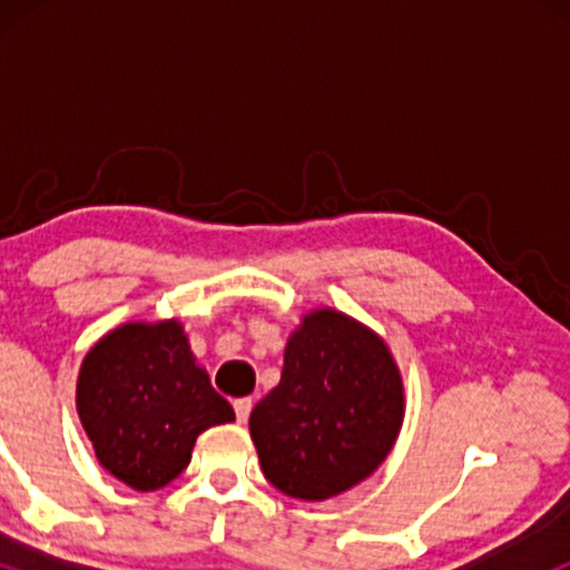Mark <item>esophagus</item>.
<instances>
[{"label": "esophagus", "instance_id": "1", "mask_svg": "<svg viewBox=\"0 0 570 570\" xmlns=\"http://www.w3.org/2000/svg\"><path fill=\"white\" fill-rule=\"evenodd\" d=\"M233 407H235V417H238V423H246L248 421V412H252V399H248V396L235 399Z\"/></svg>", "mask_w": 570, "mask_h": 570}]
</instances>
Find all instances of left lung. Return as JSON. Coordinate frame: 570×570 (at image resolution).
Segmentation results:
<instances>
[{
  "mask_svg": "<svg viewBox=\"0 0 570 570\" xmlns=\"http://www.w3.org/2000/svg\"><path fill=\"white\" fill-rule=\"evenodd\" d=\"M404 383L389 343L335 307H313L286 340L281 383L248 417L259 466L281 493L326 501L394 450Z\"/></svg>",
  "mask_w": 570,
  "mask_h": 570,
  "instance_id": "8db88e82",
  "label": "left lung"
}]
</instances>
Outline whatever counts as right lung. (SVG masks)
Wrapping results in <instances>:
<instances>
[{
  "label": "right lung",
  "mask_w": 570,
  "mask_h": 570,
  "mask_svg": "<svg viewBox=\"0 0 570 570\" xmlns=\"http://www.w3.org/2000/svg\"><path fill=\"white\" fill-rule=\"evenodd\" d=\"M77 415L98 463L141 493L185 472L203 431L235 421L179 318L128 322L98 340L80 364Z\"/></svg>",
  "instance_id": "1"
}]
</instances>
